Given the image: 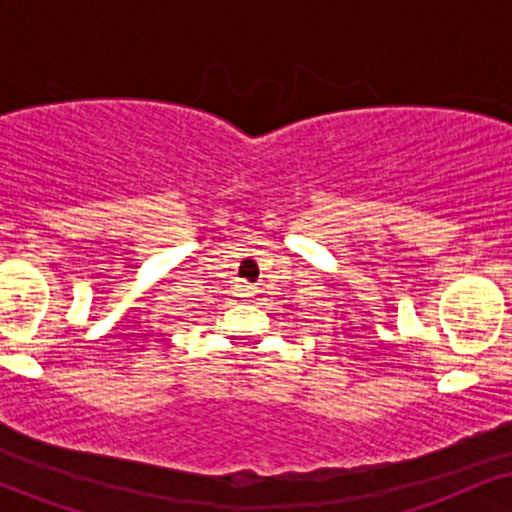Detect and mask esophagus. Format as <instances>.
Here are the masks:
<instances>
[{"label": "esophagus", "mask_w": 512, "mask_h": 512, "mask_svg": "<svg viewBox=\"0 0 512 512\" xmlns=\"http://www.w3.org/2000/svg\"><path fill=\"white\" fill-rule=\"evenodd\" d=\"M257 293V286H252V284H245V281H240L238 284V296L240 298H252Z\"/></svg>", "instance_id": "34e87169"}]
</instances>
